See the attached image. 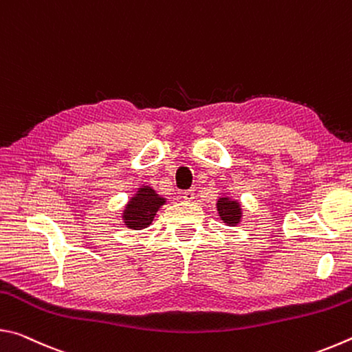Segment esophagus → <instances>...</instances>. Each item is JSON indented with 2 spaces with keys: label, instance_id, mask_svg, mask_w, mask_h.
<instances>
[{
  "label": "esophagus",
  "instance_id": "esophagus-1",
  "mask_svg": "<svg viewBox=\"0 0 352 352\" xmlns=\"http://www.w3.org/2000/svg\"><path fill=\"white\" fill-rule=\"evenodd\" d=\"M194 197H195L194 189H188V190H184V192H183V200L184 201H192Z\"/></svg>",
  "mask_w": 352,
  "mask_h": 352
}]
</instances>
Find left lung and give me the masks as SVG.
I'll return each mask as SVG.
<instances>
[{
	"mask_svg": "<svg viewBox=\"0 0 352 352\" xmlns=\"http://www.w3.org/2000/svg\"><path fill=\"white\" fill-rule=\"evenodd\" d=\"M217 212L220 220H223L225 225L228 226H236L241 223L242 220V208L241 204L234 199L228 197V195H222V197L217 199Z\"/></svg>",
	"mask_w": 352,
	"mask_h": 352,
	"instance_id": "1",
	"label": "left lung"
}]
</instances>
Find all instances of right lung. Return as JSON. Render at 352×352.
I'll return each mask as SVG.
<instances>
[{
    "label": "right lung",
    "mask_w": 352,
    "mask_h": 352,
    "mask_svg": "<svg viewBox=\"0 0 352 352\" xmlns=\"http://www.w3.org/2000/svg\"><path fill=\"white\" fill-rule=\"evenodd\" d=\"M166 199L151 186H141L129 199L122 211V222L130 230H144L152 223Z\"/></svg>",
    "instance_id": "add662e5"
}]
</instances>
